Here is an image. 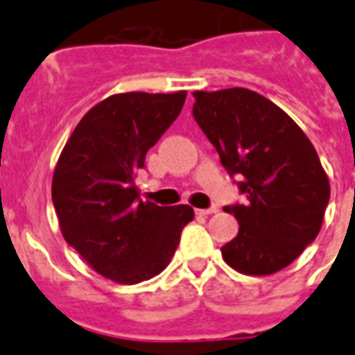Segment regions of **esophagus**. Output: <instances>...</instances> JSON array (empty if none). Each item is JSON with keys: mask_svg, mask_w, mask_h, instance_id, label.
Returning <instances> with one entry per match:
<instances>
[{"mask_svg": "<svg viewBox=\"0 0 355 355\" xmlns=\"http://www.w3.org/2000/svg\"><path fill=\"white\" fill-rule=\"evenodd\" d=\"M218 205H216V203H213V205H211V207H207V209H200V211H198V213H200V215H213V213H218Z\"/></svg>", "mask_w": 355, "mask_h": 355, "instance_id": "34e87169", "label": "esophagus"}]
</instances>
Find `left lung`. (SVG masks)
<instances>
[{"label": "left lung", "mask_w": 355, "mask_h": 355, "mask_svg": "<svg viewBox=\"0 0 355 355\" xmlns=\"http://www.w3.org/2000/svg\"><path fill=\"white\" fill-rule=\"evenodd\" d=\"M192 96V116L246 198L224 207L239 222L237 237L222 246L224 259L250 276L282 270L315 241L328 207L317 150L287 112L254 90Z\"/></svg>", "instance_id": "obj_1"}]
</instances>
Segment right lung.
Here are the masks:
<instances>
[{"label": "right lung", "instance_id": "add662e5", "mask_svg": "<svg viewBox=\"0 0 355 355\" xmlns=\"http://www.w3.org/2000/svg\"><path fill=\"white\" fill-rule=\"evenodd\" d=\"M185 98V90L109 96L81 118L55 166L51 200L62 237L109 279L133 285L157 276L194 218L189 205L144 203L135 185Z\"/></svg>", "mask_w": 355, "mask_h": 355}]
</instances>
